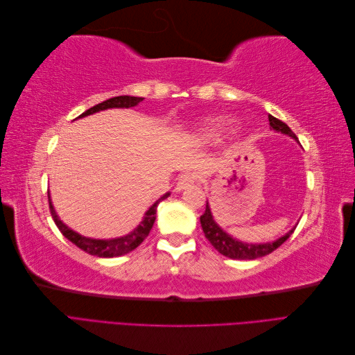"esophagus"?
I'll use <instances>...</instances> for the list:
<instances>
[{
    "instance_id": "obj_1",
    "label": "esophagus",
    "mask_w": 355,
    "mask_h": 355,
    "mask_svg": "<svg viewBox=\"0 0 355 355\" xmlns=\"http://www.w3.org/2000/svg\"><path fill=\"white\" fill-rule=\"evenodd\" d=\"M196 182H197V176L194 173L182 175L179 178V180H178V184H176V191H182V189H185V188H188L191 185H194Z\"/></svg>"
}]
</instances>
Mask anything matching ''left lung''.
<instances>
[{"label":"left lung","mask_w":355,"mask_h":355,"mask_svg":"<svg viewBox=\"0 0 355 355\" xmlns=\"http://www.w3.org/2000/svg\"><path fill=\"white\" fill-rule=\"evenodd\" d=\"M268 120H270V125H271V128H274V130L282 132L290 137H293L295 141H297L296 135L292 132V128H290L286 123L278 120V118H275L272 115H268ZM200 222H201L204 235H206V239L211 243L214 249H216L220 254L231 257V259H241V261H252V259H257V257H262V256L272 253L295 231V228L290 230L286 235H283L282 239H278L272 243H265V244L241 243L239 240L232 239L231 235H228L216 222H214L210 207H209V202L206 204V211H204L200 216Z\"/></svg>","instance_id":"left-lung-1"}]
</instances>
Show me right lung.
Listing matches in <instances>:
<instances>
[{
  "label": "right lung",
  "instance_id": "1",
  "mask_svg": "<svg viewBox=\"0 0 355 355\" xmlns=\"http://www.w3.org/2000/svg\"><path fill=\"white\" fill-rule=\"evenodd\" d=\"M144 98H136V96H116V98H111L108 101H105L102 103L94 105L93 108L87 110L85 112H83L78 118L81 116H87L92 115L94 112L99 111H105L110 108H132V106H136L139 102H142ZM170 194H164L159 200H157L149 210L145 213L144 220L139 223V227L132 231L130 234L124 235V237L120 239H112V240H96V239H87L83 237V235L77 234L75 231H72L71 228H68L65 223H63L59 216L55 211V207H53L50 196H49V206H50V213L51 218L55 220L56 227L59 228V231L65 235V237L73 243L77 247H80L81 250H84L85 253L98 256V257H115V256H123L128 252L135 250L136 247L141 244L146 237L149 231H151L153 225L155 222V214H157V206L159 204V201H163L164 198H167Z\"/></svg>",
  "mask_w": 355,
  "mask_h": 355
}]
</instances>
